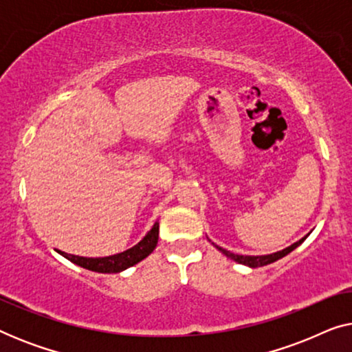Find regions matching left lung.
<instances>
[{
    "label": "left lung",
    "mask_w": 352,
    "mask_h": 352,
    "mask_svg": "<svg viewBox=\"0 0 352 352\" xmlns=\"http://www.w3.org/2000/svg\"><path fill=\"white\" fill-rule=\"evenodd\" d=\"M307 235H309V234H307ZM307 235H306V237H307ZM306 237L300 239V240H298V242L290 245V247L280 250V252L271 253V254H263V256H245V254H234V253L228 252V250L218 247V245H214V243H213V245H214L216 248L219 250L221 253L226 254V256L230 258V259H234L235 263L245 264V266H248V267H261V266H266V264H271V263H274V261H277V259H280V258H283V256H287V254L292 253L293 250H295L296 247H300V245L306 240Z\"/></svg>",
    "instance_id": "obj_1"
}]
</instances>
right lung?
Masks as SVG:
<instances>
[{
  "label": "right lung",
  "instance_id": "right-lung-1",
  "mask_svg": "<svg viewBox=\"0 0 352 352\" xmlns=\"http://www.w3.org/2000/svg\"><path fill=\"white\" fill-rule=\"evenodd\" d=\"M158 242V223L152 226V229L148 230L141 242L134 245V247L124 250L122 253L112 254V256H104V258H85V256H75V254H69L65 252L57 250L59 254L69 259L76 266L88 269V271L100 272V274H117L122 272L124 269L134 266L139 261H142L144 258H147L153 250L157 247Z\"/></svg>",
  "mask_w": 352,
  "mask_h": 352
}]
</instances>
